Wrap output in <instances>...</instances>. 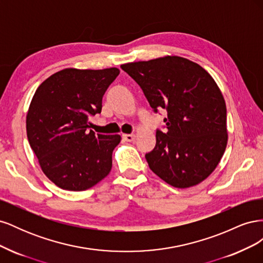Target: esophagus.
<instances>
[{
  "mask_svg": "<svg viewBox=\"0 0 263 263\" xmlns=\"http://www.w3.org/2000/svg\"><path fill=\"white\" fill-rule=\"evenodd\" d=\"M135 135H132V134H124L123 135V139L124 140H126V141H133V140H135Z\"/></svg>",
  "mask_w": 263,
  "mask_h": 263,
  "instance_id": "1",
  "label": "esophagus"
}]
</instances>
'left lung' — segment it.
Segmentation results:
<instances>
[{
    "label": "left lung",
    "mask_w": 263,
    "mask_h": 263,
    "mask_svg": "<svg viewBox=\"0 0 263 263\" xmlns=\"http://www.w3.org/2000/svg\"><path fill=\"white\" fill-rule=\"evenodd\" d=\"M121 67L155 112H168L166 132H157L156 147L146 155L149 168L178 189L203 182L216 169L228 140L226 103L217 83L200 65L179 55Z\"/></svg>",
    "instance_id": "1"
}]
</instances>
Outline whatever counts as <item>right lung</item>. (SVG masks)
I'll return each instance as SVG.
<instances>
[{"label": "right lung", "instance_id": "right-lung-1", "mask_svg": "<svg viewBox=\"0 0 263 263\" xmlns=\"http://www.w3.org/2000/svg\"><path fill=\"white\" fill-rule=\"evenodd\" d=\"M119 69L67 68L37 87L26 115L29 145L45 176L60 189L84 191L112 169L119 135H95L89 117L101 113L102 99Z\"/></svg>", "mask_w": 263, "mask_h": 263}]
</instances>
